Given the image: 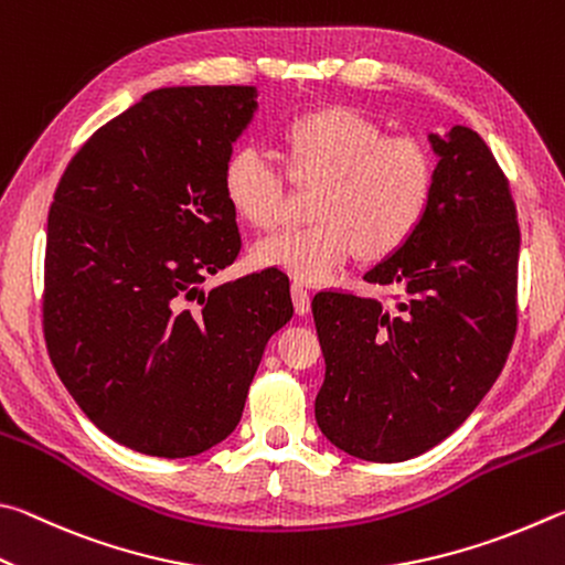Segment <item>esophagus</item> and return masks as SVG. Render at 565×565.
<instances>
[{
  "instance_id": "esophagus-1",
  "label": "esophagus",
  "mask_w": 565,
  "mask_h": 565,
  "mask_svg": "<svg viewBox=\"0 0 565 565\" xmlns=\"http://www.w3.org/2000/svg\"><path fill=\"white\" fill-rule=\"evenodd\" d=\"M292 305H295V312L298 315H308L310 312V292L302 288L300 282H292Z\"/></svg>"
}]
</instances>
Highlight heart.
<instances>
[{
	"instance_id": "b5f03b06",
	"label": "heart",
	"mask_w": 565,
	"mask_h": 565,
	"mask_svg": "<svg viewBox=\"0 0 565 565\" xmlns=\"http://www.w3.org/2000/svg\"><path fill=\"white\" fill-rule=\"evenodd\" d=\"M288 171L300 185H322L318 225L295 227L255 245V260L324 282L362 253L380 260L397 253L429 213L437 168L429 148L409 136H384L352 108L334 106L295 118L288 128ZM225 193L247 223L275 231L288 221V173L257 146L225 166Z\"/></svg>"
}]
</instances>
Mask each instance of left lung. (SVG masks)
Segmentation results:
<instances>
[{
	"mask_svg": "<svg viewBox=\"0 0 565 565\" xmlns=\"http://www.w3.org/2000/svg\"><path fill=\"white\" fill-rule=\"evenodd\" d=\"M439 156L429 213L364 280L397 308L352 292L312 300L324 354L315 419L364 461H407L467 422L516 334L519 221L507 175L467 126L429 136Z\"/></svg>",
	"mask_w": 565,
	"mask_h": 565,
	"instance_id": "left-lung-1",
	"label": "left lung"
}]
</instances>
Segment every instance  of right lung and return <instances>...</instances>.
<instances>
[{"label": "right lung", "mask_w": 565, "mask_h": 565, "mask_svg": "<svg viewBox=\"0 0 565 565\" xmlns=\"http://www.w3.org/2000/svg\"><path fill=\"white\" fill-rule=\"evenodd\" d=\"M255 96L253 86L146 94L78 148L49 207V358L86 417L148 457L221 444L267 340L292 318L277 267L201 290L243 245L225 166Z\"/></svg>", "instance_id": "obj_1"}]
</instances>
